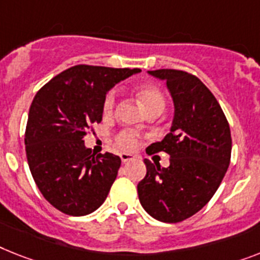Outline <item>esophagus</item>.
Listing matches in <instances>:
<instances>
[{
    "label": "esophagus",
    "mask_w": 260,
    "mask_h": 260,
    "mask_svg": "<svg viewBox=\"0 0 260 260\" xmlns=\"http://www.w3.org/2000/svg\"><path fill=\"white\" fill-rule=\"evenodd\" d=\"M119 156H121L122 164H127V162L134 159V155H132V154H128V153H121L119 154Z\"/></svg>",
    "instance_id": "obj_1"
}]
</instances>
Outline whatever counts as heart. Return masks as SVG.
Segmentation results:
<instances>
[{"mask_svg": "<svg viewBox=\"0 0 260 260\" xmlns=\"http://www.w3.org/2000/svg\"><path fill=\"white\" fill-rule=\"evenodd\" d=\"M137 95H138L139 102L142 104L143 109L146 111L153 110V109H165V96L158 87L155 86H141L137 90ZM115 91H110L105 96L104 101V114L110 115L115 107ZM138 143V137L132 130H126L122 132L118 137V145L121 146L122 149H134Z\"/></svg>", "mask_w": 260, "mask_h": 260, "instance_id": "1", "label": "heart"}]
</instances>
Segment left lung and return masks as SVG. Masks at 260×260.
Wrapping results in <instances>:
<instances>
[{"instance_id":"left-lung-1","label":"left lung","mask_w":260,"mask_h":260,"mask_svg":"<svg viewBox=\"0 0 260 260\" xmlns=\"http://www.w3.org/2000/svg\"><path fill=\"white\" fill-rule=\"evenodd\" d=\"M165 81L174 104L170 133L147 149L170 155L169 167L145 159L139 202L154 219L177 223L207 205L231 158V133L222 107L205 83L181 70L147 72Z\"/></svg>"}]
</instances>
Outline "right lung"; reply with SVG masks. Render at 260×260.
I'll use <instances>...</instances> for the list:
<instances>
[{
  "mask_svg": "<svg viewBox=\"0 0 260 260\" xmlns=\"http://www.w3.org/2000/svg\"><path fill=\"white\" fill-rule=\"evenodd\" d=\"M138 73L139 69L77 65L34 96L25 133L27 164L41 194L63 214L87 215L105 202L121 158L95 155L83 137L102 121L109 90Z\"/></svg>",
  "mask_w": 260,
  "mask_h": 260,
  "instance_id": "right-lung-1",
  "label": "right lung"
}]
</instances>
